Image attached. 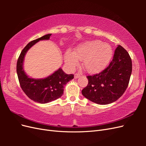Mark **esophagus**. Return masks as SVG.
I'll use <instances>...</instances> for the list:
<instances>
[{
	"instance_id": "34e87169",
	"label": "esophagus",
	"mask_w": 146,
	"mask_h": 146,
	"mask_svg": "<svg viewBox=\"0 0 146 146\" xmlns=\"http://www.w3.org/2000/svg\"><path fill=\"white\" fill-rule=\"evenodd\" d=\"M80 75L81 74H76L74 75V78H78L80 76Z\"/></svg>"
}]
</instances>
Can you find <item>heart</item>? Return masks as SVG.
I'll return each instance as SVG.
<instances>
[{"label": "heart", "instance_id": "obj_1", "mask_svg": "<svg viewBox=\"0 0 146 146\" xmlns=\"http://www.w3.org/2000/svg\"><path fill=\"white\" fill-rule=\"evenodd\" d=\"M113 54L112 46L100 40H92L79 44L72 52L68 50L64 61L70 69H74L82 60V65L86 71L94 74L103 70L109 64Z\"/></svg>", "mask_w": 146, "mask_h": 146}]
</instances>
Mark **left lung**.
Instances as JSON below:
<instances>
[{"label":"left lung","instance_id":"obj_1","mask_svg":"<svg viewBox=\"0 0 146 146\" xmlns=\"http://www.w3.org/2000/svg\"><path fill=\"white\" fill-rule=\"evenodd\" d=\"M132 63L129 53L118 45L112 61L99 74L87 76L88 85L82 90L83 96L96 104L107 105L117 100L129 85Z\"/></svg>","mask_w":146,"mask_h":146}]
</instances>
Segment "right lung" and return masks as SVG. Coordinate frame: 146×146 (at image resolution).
Segmentation results:
<instances>
[{
	"label": "right lung",
	"instance_id": "obj_1",
	"mask_svg": "<svg viewBox=\"0 0 146 146\" xmlns=\"http://www.w3.org/2000/svg\"><path fill=\"white\" fill-rule=\"evenodd\" d=\"M51 35L30 42L22 50L17 62V74L22 90L31 100L39 104L48 103L60 98L63 94L64 85L74 78L73 74H66L61 68L44 78L30 77L25 72L23 63L26 53L39 41L48 40Z\"/></svg>",
	"mask_w": 146,
	"mask_h": 146
}]
</instances>
